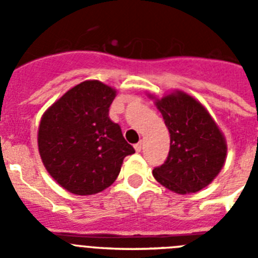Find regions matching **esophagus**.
Segmentation results:
<instances>
[{"mask_svg":"<svg viewBox=\"0 0 258 258\" xmlns=\"http://www.w3.org/2000/svg\"><path fill=\"white\" fill-rule=\"evenodd\" d=\"M142 147H143V143L142 142H138V143H137V145H134V149H136L137 152H141Z\"/></svg>","mask_w":258,"mask_h":258,"instance_id":"34e87169","label":"esophagus"}]
</instances>
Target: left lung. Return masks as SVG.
<instances>
[{
    "label": "left lung",
    "mask_w": 258,
    "mask_h": 258,
    "mask_svg": "<svg viewBox=\"0 0 258 258\" xmlns=\"http://www.w3.org/2000/svg\"><path fill=\"white\" fill-rule=\"evenodd\" d=\"M170 134V150L152 173L159 183L177 194L198 192L222 169L227 146L220 127L200 102L183 92L156 99Z\"/></svg>",
    "instance_id": "obj_1"
}]
</instances>
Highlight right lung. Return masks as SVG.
Returning a JSON list of instances; mask_svg holds the SVG:
<instances>
[{"mask_svg":"<svg viewBox=\"0 0 258 258\" xmlns=\"http://www.w3.org/2000/svg\"><path fill=\"white\" fill-rule=\"evenodd\" d=\"M115 97V89L89 80L70 89L41 118L40 156L64 190L101 192L117 178L124 157L136 152L108 117Z\"/></svg>","mask_w":258,"mask_h":258,"instance_id":"right-lung-1","label":"right lung"}]
</instances>
